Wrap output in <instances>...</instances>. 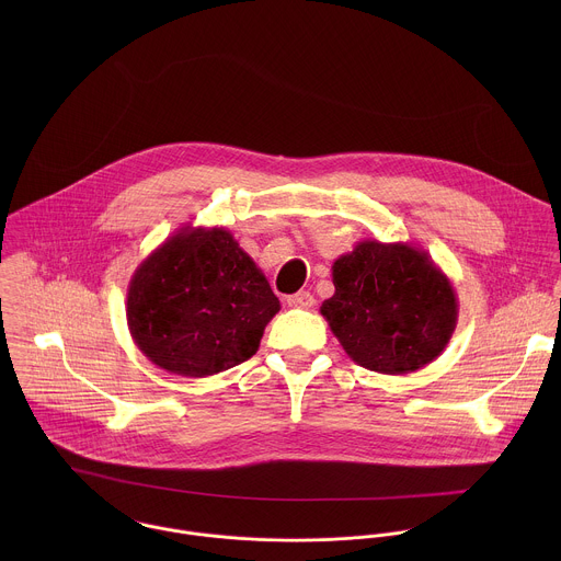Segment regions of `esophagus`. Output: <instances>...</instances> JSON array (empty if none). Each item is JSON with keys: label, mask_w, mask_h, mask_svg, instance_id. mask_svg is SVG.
<instances>
[{"label": "esophagus", "mask_w": 561, "mask_h": 561, "mask_svg": "<svg viewBox=\"0 0 561 561\" xmlns=\"http://www.w3.org/2000/svg\"><path fill=\"white\" fill-rule=\"evenodd\" d=\"M287 305L294 309H311L316 305V298L311 291H298L294 296H287Z\"/></svg>", "instance_id": "esophagus-1"}]
</instances>
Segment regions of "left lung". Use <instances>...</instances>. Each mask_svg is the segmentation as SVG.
Returning a JSON list of instances; mask_svg holds the SVG:
<instances>
[{
    "label": "left lung",
    "mask_w": 561,
    "mask_h": 561,
    "mask_svg": "<svg viewBox=\"0 0 561 561\" xmlns=\"http://www.w3.org/2000/svg\"><path fill=\"white\" fill-rule=\"evenodd\" d=\"M332 283L321 316L365 369L416 371L454 332L458 305L449 280L410 245L363 241L334 261Z\"/></svg>",
    "instance_id": "8db88e82"
}]
</instances>
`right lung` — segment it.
<instances>
[{
    "mask_svg": "<svg viewBox=\"0 0 561 561\" xmlns=\"http://www.w3.org/2000/svg\"><path fill=\"white\" fill-rule=\"evenodd\" d=\"M280 309L265 276L231 233L183 231L136 272L127 320L161 369L214 376L248 360Z\"/></svg>",
    "mask_w": 561,
    "mask_h": 561,
    "instance_id": "obj_1",
    "label": "right lung"
}]
</instances>
